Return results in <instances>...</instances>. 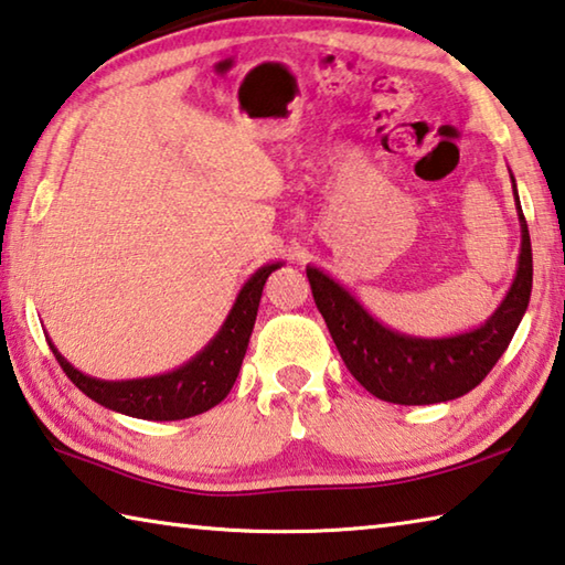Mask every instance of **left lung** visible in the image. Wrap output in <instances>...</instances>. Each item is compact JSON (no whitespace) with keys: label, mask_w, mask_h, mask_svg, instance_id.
<instances>
[{"label":"left lung","mask_w":565,"mask_h":565,"mask_svg":"<svg viewBox=\"0 0 565 565\" xmlns=\"http://www.w3.org/2000/svg\"><path fill=\"white\" fill-rule=\"evenodd\" d=\"M511 183L521 223L516 277L497 312L477 330L434 340L394 332L374 320L352 292L324 275L320 267H308L315 305L328 322L340 358L348 364L352 377L377 399L414 407V404H437L463 397L479 387L507 352L529 308L533 285L529 225L521 211L513 175Z\"/></svg>","instance_id":"obj_1"}]
</instances>
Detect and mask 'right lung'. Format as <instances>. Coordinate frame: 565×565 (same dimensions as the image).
<instances>
[{"label":"right lung","instance_id":"right-lung-1","mask_svg":"<svg viewBox=\"0 0 565 565\" xmlns=\"http://www.w3.org/2000/svg\"><path fill=\"white\" fill-rule=\"evenodd\" d=\"M282 263L263 265L250 275V280L237 292L233 310L227 312L223 328L215 338L195 354L191 362L173 372L156 374V377L106 382L88 377V374L74 370L49 340L56 362L62 364L66 377L82 390L88 399H94L106 409L128 414L136 419L153 422H175L203 414L221 404L227 392L233 390L245 358L247 342L257 318V305L265 288L267 275L277 270Z\"/></svg>","mask_w":565,"mask_h":565}]
</instances>
